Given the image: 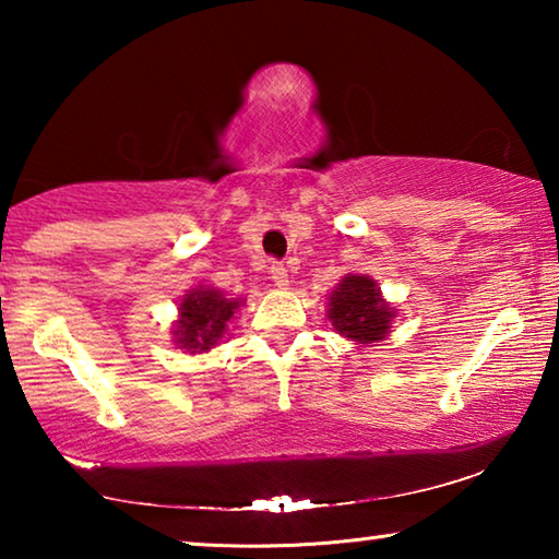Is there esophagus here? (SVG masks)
Here are the masks:
<instances>
[{
    "mask_svg": "<svg viewBox=\"0 0 559 559\" xmlns=\"http://www.w3.org/2000/svg\"><path fill=\"white\" fill-rule=\"evenodd\" d=\"M271 281L276 283L278 288L288 286V271H286V266H283L281 261H271Z\"/></svg>",
    "mask_w": 559,
    "mask_h": 559,
    "instance_id": "1",
    "label": "esophagus"
}]
</instances>
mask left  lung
Masks as SVG:
<instances>
[{
	"label": "left lung",
	"mask_w": 559,
	"mask_h": 559,
	"mask_svg": "<svg viewBox=\"0 0 559 559\" xmlns=\"http://www.w3.org/2000/svg\"><path fill=\"white\" fill-rule=\"evenodd\" d=\"M328 318L340 335L357 343L382 340L392 323V308L384 306L377 283L367 276H345L330 296Z\"/></svg>",
	"instance_id": "obj_1"
}]
</instances>
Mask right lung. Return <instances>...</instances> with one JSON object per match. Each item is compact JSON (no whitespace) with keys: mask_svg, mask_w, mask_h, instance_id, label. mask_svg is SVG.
<instances>
[{"mask_svg":"<svg viewBox=\"0 0 559 559\" xmlns=\"http://www.w3.org/2000/svg\"><path fill=\"white\" fill-rule=\"evenodd\" d=\"M236 308H239V300L224 298L219 290H189V296L179 302V325L175 330L177 345L189 353H206L224 335V328Z\"/></svg>","mask_w":559,"mask_h":559,"instance_id":"1","label":"right lung"}]
</instances>
